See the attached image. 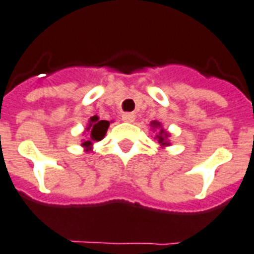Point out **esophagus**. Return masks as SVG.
Here are the masks:
<instances>
[{
    "label": "esophagus",
    "instance_id": "34e87169",
    "mask_svg": "<svg viewBox=\"0 0 254 254\" xmlns=\"http://www.w3.org/2000/svg\"><path fill=\"white\" fill-rule=\"evenodd\" d=\"M134 119H135V116H134L133 113H124L123 115V120L125 123H133Z\"/></svg>",
    "mask_w": 254,
    "mask_h": 254
}]
</instances>
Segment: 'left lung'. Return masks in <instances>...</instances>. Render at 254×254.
<instances>
[{
  "label": "left lung",
  "mask_w": 254,
  "mask_h": 254,
  "mask_svg": "<svg viewBox=\"0 0 254 254\" xmlns=\"http://www.w3.org/2000/svg\"><path fill=\"white\" fill-rule=\"evenodd\" d=\"M150 125L152 127V129H156V130H158L155 138L158 139V142H159V145L162 146V147H164V146H170V141H168L170 133H167V131L163 129L162 124L158 123V121H151Z\"/></svg>",
  "instance_id": "left-lung-1"
}]
</instances>
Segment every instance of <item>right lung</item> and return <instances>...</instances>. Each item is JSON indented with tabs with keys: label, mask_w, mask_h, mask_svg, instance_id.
Segmentation results:
<instances>
[{
	"label": "right lung",
	"mask_w": 254,
	"mask_h": 254,
	"mask_svg": "<svg viewBox=\"0 0 254 254\" xmlns=\"http://www.w3.org/2000/svg\"><path fill=\"white\" fill-rule=\"evenodd\" d=\"M108 127L109 121L100 120L98 116H92L86 127V131L88 133V141H84L82 146L86 147V150H91L92 142L102 141L108 130Z\"/></svg>",
	"instance_id": "right-lung-1"
}]
</instances>
